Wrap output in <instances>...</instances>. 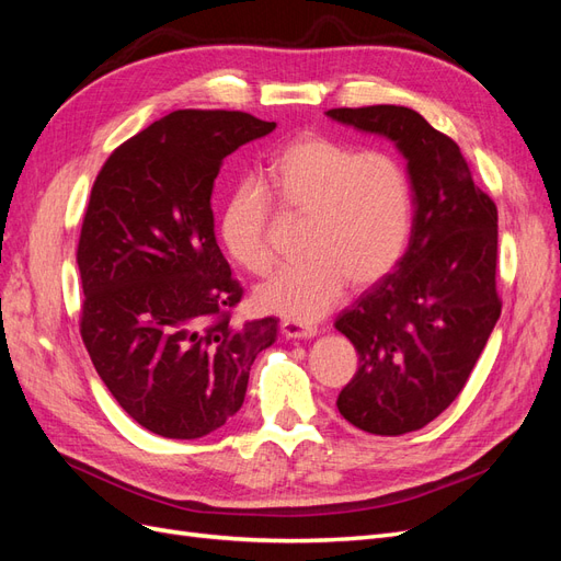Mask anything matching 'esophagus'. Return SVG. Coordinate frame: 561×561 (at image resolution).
Instances as JSON below:
<instances>
[{
	"instance_id": "1",
	"label": "esophagus",
	"mask_w": 561,
	"mask_h": 561,
	"mask_svg": "<svg viewBox=\"0 0 561 561\" xmlns=\"http://www.w3.org/2000/svg\"><path fill=\"white\" fill-rule=\"evenodd\" d=\"M280 332L287 339H311V336L318 334V328L316 325H304V322H297V320H283Z\"/></svg>"
}]
</instances>
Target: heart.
<instances>
[{
    "label": "heart",
    "instance_id": "obj_1",
    "mask_svg": "<svg viewBox=\"0 0 561 561\" xmlns=\"http://www.w3.org/2000/svg\"><path fill=\"white\" fill-rule=\"evenodd\" d=\"M271 195L285 213L307 215L304 257L280 266L254 293L260 307L293 320H318L355 287L396 268L412 233V186L388 151L301 135L271 159L260 184L243 180L219 215V241L254 276L274 264L268 243Z\"/></svg>",
    "mask_w": 561,
    "mask_h": 561
}]
</instances>
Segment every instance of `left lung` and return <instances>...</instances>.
Wrapping results in <instances>:
<instances>
[{
    "label": "left lung",
    "instance_id": "left-lung-1",
    "mask_svg": "<svg viewBox=\"0 0 561 561\" xmlns=\"http://www.w3.org/2000/svg\"><path fill=\"white\" fill-rule=\"evenodd\" d=\"M328 116L383 135L407 159L410 248L334 322L360 355L336 398L339 412L365 433L404 435L458 398L501 316L499 210L472 182L458 145L419 112L371 105Z\"/></svg>",
    "mask_w": 561,
    "mask_h": 561
}]
</instances>
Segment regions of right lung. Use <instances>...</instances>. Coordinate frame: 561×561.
<instances>
[{
    "mask_svg": "<svg viewBox=\"0 0 561 561\" xmlns=\"http://www.w3.org/2000/svg\"><path fill=\"white\" fill-rule=\"evenodd\" d=\"M274 128L245 112L178 110L116 147L93 182L77 248L81 339L114 400L161 437L225 426L276 342V318L231 320L243 287L210 208L222 161Z\"/></svg>",
    "mask_w": 561,
    "mask_h": 561,
    "instance_id": "add662e5",
    "label": "right lung"
}]
</instances>
